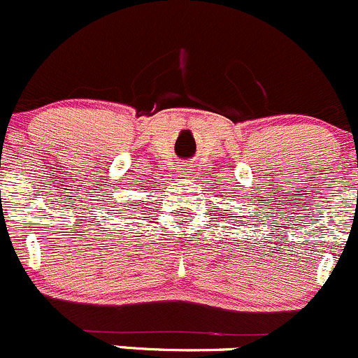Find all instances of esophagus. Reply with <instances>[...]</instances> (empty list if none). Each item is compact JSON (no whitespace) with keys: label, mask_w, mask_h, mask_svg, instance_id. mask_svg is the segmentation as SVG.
<instances>
[{"label":"esophagus","mask_w":358,"mask_h":358,"mask_svg":"<svg viewBox=\"0 0 358 358\" xmlns=\"http://www.w3.org/2000/svg\"><path fill=\"white\" fill-rule=\"evenodd\" d=\"M179 171H180V172H182V174H187V171H189V169H187V167H186V165H182V167H180V169H179Z\"/></svg>","instance_id":"obj_1"}]
</instances>
